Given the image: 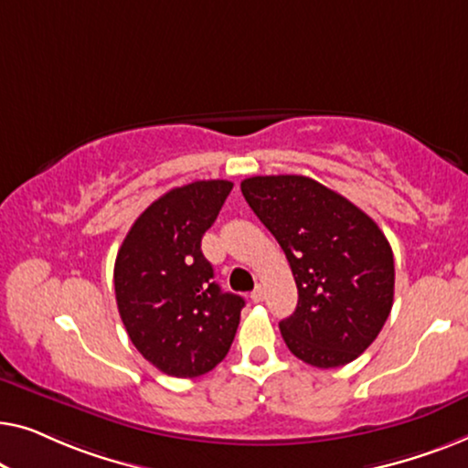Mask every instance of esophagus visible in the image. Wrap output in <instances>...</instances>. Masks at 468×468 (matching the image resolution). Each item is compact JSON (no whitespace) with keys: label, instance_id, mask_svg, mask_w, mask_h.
I'll return each mask as SVG.
<instances>
[{"label":"esophagus","instance_id":"1","mask_svg":"<svg viewBox=\"0 0 468 468\" xmlns=\"http://www.w3.org/2000/svg\"><path fill=\"white\" fill-rule=\"evenodd\" d=\"M250 299H252L254 303H261L262 299H265V288H262V286H256L254 291H252V294H250Z\"/></svg>","mask_w":468,"mask_h":468}]
</instances>
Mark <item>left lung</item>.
<instances>
[{
  "label": "left lung",
  "mask_w": 468,
  "mask_h": 468,
  "mask_svg": "<svg viewBox=\"0 0 468 468\" xmlns=\"http://www.w3.org/2000/svg\"><path fill=\"white\" fill-rule=\"evenodd\" d=\"M248 206L291 262L299 303L280 322L288 350L318 368L356 360L386 324L394 299V256L363 209L305 176L241 182Z\"/></svg>",
  "instance_id": "8db88e82"
}]
</instances>
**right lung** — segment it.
Returning a JSON list of instances; mask_svg holds the SVG:
<instances>
[{
	"instance_id": "right-lung-1",
	"label": "right lung",
	"mask_w": 468,
	"mask_h": 468,
	"mask_svg": "<svg viewBox=\"0 0 468 468\" xmlns=\"http://www.w3.org/2000/svg\"><path fill=\"white\" fill-rule=\"evenodd\" d=\"M233 182L171 188L144 209L118 250L116 305L137 352L174 378H199L227 356L243 299L222 292L201 239Z\"/></svg>"
}]
</instances>
